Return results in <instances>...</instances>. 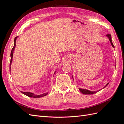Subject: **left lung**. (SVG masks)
<instances>
[{
  "label": "left lung",
  "instance_id": "left-lung-1",
  "mask_svg": "<svg viewBox=\"0 0 124 124\" xmlns=\"http://www.w3.org/2000/svg\"><path fill=\"white\" fill-rule=\"evenodd\" d=\"M106 37H107V38L109 39V41H110V42H111V45H112V47H114V45H113V43H112V38H111V35L110 34H107V35H106ZM72 78H73V76H72ZM109 84V83H108L107 84H106V85L104 86V87H106V86ZM103 87V88H104ZM79 90H80V91L82 93H83V94H84V95H92V94H93V93H96L97 92H98V91H89V90H88V89H82V88H79ZM100 91V90H99V91Z\"/></svg>",
  "mask_w": 124,
  "mask_h": 124
}]
</instances>
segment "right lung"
<instances>
[{
    "instance_id": "1",
    "label": "right lung",
    "mask_w": 124,
    "mask_h": 124,
    "mask_svg": "<svg viewBox=\"0 0 124 124\" xmlns=\"http://www.w3.org/2000/svg\"><path fill=\"white\" fill-rule=\"evenodd\" d=\"M17 38H18V37H16V38H15V39H14V46L12 48V50H11V54H10L11 61H10V71H11V63H12V59H13V52H14L15 48H16V40ZM55 72H56V71L54 72V76ZM20 92L22 93H23V94H24L26 96H27L29 97H32V98H41V97H43L47 95V93H42V94H41V95H36V94H35L34 93H31V92H22V91H20Z\"/></svg>"
}]
</instances>
